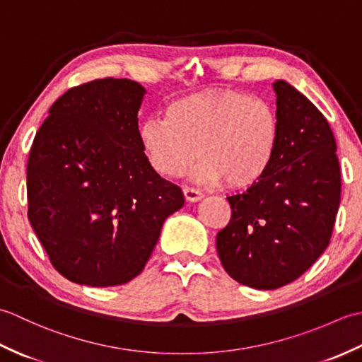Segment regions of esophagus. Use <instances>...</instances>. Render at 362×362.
<instances>
[{
	"label": "esophagus",
	"instance_id": "obj_1",
	"mask_svg": "<svg viewBox=\"0 0 362 362\" xmlns=\"http://www.w3.org/2000/svg\"><path fill=\"white\" fill-rule=\"evenodd\" d=\"M183 196H185V199H187L188 202H197V201H201V199L204 197L202 191H199L196 188H189V187L183 188Z\"/></svg>",
	"mask_w": 362,
	"mask_h": 362
}]
</instances>
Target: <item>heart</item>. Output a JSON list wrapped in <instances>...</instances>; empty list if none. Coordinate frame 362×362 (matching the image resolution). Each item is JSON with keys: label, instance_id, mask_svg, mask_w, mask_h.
<instances>
[{"label": "heart", "instance_id": "obj_1", "mask_svg": "<svg viewBox=\"0 0 362 362\" xmlns=\"http://www.w3.org/2000/svg\"><path fill=\"white\" fill-rule=\"evenodd\" d=\"M281 136L280 117L264 98L244 91L204 90L177 98L166 117H149L140 143L151 166L174 179L197 158L196 177L244 189L258 183L274 165Z\"/></svg>", "mask_w": 362, "mask_h": 362}]
</instances>
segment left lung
Here are the masks:
<instances>
[{
  "instance_id": "left-lung-1",
  "label": "left lung",
  "mask_w": 362,
  "mask_h": 362,
  "mask_svg": "<svg viewBox=\"0 0 362 362\" xmlns=\"http://www.w3.org/2000/svg\"><path fill=\"white\" fill-rule=\"evenodd\" d=\"M281 136L274 165L243 194L216 236L226 272L255 289H276L313 266L333 233L341 169L328 121L288 82H274Z\"/></svg>"
}]
</instances>
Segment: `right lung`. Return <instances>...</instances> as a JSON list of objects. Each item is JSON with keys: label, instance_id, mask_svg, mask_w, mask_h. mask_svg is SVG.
Masks as SVG:
<instances>
[{"label": "right lung", "instance_id": "1", "mask_svg": "<svg viewBox=\"0 0 362 362\" xmlns=\"http://www.w3.org/2000/svg\"><path fill=\"white\" fill-rule=\"evenodd\" d=\"M146 90L96 79L51 105L28 158V218L51 264L88 286L140 274L183 193L143 152L138 110Z\"/></svg>", "mask_w": 362, "mask_h": 362}]
</instances>
